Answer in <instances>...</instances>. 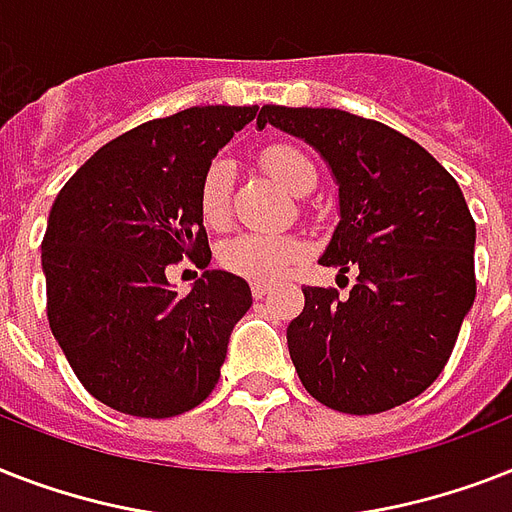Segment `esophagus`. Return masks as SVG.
Masks as SVG:
<instances>
[{"label": "esophagus", "instance_id": "1", "mask_svg": "<svg viewBox=\"0 0 512 512\" xmlns=\"http://www.w3.org/2000/svg\"><path fill=\"white\" fill-rule=\"evenodd\" d=\"M268 284H252V295H255V300H263L265 295H268Z\"/></svg>", "mask_w": 512, "mask_h": 512}]
</instances>
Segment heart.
Here are the masks:
<instances>
[{
  "mask_svg": "<svg viewBox=\"0 0 512 512\" xmlns=\"http://www.w3.org/2000/svg\"><path fill=\"white\" fill-rule=\"evenodd\" d=\"M265 170L271 172L273 180L281 183L289 193L313 191L316 185V167L308 156L295 146H271L263 154ZM233 188V162L228 156H217L201 177L199 207L201 217L207 225H223L231 209ZM305 255V247L292 236L279 233L244 231L223 241L220 247V263L241 279L271 284L281 279L292 265Z\"/></svg>",
  "mask_w": 512,
  "mask_h": 512,
  "instance_id": "obj_1",
  "label": "heart"
}]
</instances>
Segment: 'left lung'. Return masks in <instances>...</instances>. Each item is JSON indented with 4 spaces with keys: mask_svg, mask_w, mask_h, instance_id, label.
<instances>
[{
    "mask_svg": "<svg viewBox=\"0 0 512 512\" xmlns=\"http://www.w3.org/2000/svg\"><path fill=\"white\" fill-rule=\"evenodd\" d=\"M305 140L329 164L340 223L319 257L348 297L305 287L287 327L300 382L345 414H377L430 388L476 300V223L460 185L388 124L340 108L263 106L257 127Z\"/></svg>",
    "mask_w": 512,
    "mask_h": 512,
    "instance_id": "obj_1",
    "label": "left lung"
}]
</instances>
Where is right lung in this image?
<instances>
[{
    "label": "right lung",
    "instance_id": "1",
    "mask_svg": "<svg viewBox=\"0 0 512 512\" xmlns=\"http://www.w3.org/2000/svg\"><path fill=\"white\" fill-rule=\"evenodd\" d=\"M257 106H196L106 143L63 185L42 241L47 319L84 388L116 412L175 417L215 390L252 292L204 271L177 295L167 265H209L201 177Z\"/></svg>",
    "mask_w": 512,
    "mask_h": 512
}]
</instances>
